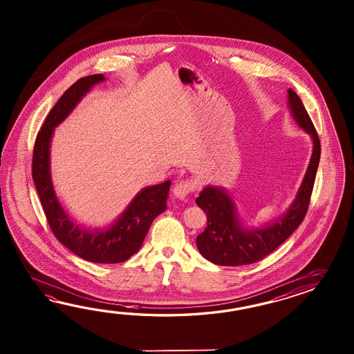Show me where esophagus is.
I'll return each mask as SVG.
<instances>
[{
	"mask_svg": "<svg viewBox=\"0 0 354 354\" xmlns=\"http://www.w3.org/2000/svg\"><path fill=\"white\" fill-rule=\"evenodd\" d=\"M197 189V182L195 180H180L178 183H176L174 188V194L177 198L183 200L186 198L188 194H192Z\"/></svg>",
	"mask_w": 354,
	"mask_h": 354,
	"instance_id": "34e87169",
	"label": "esophagus"
}]
</instances>
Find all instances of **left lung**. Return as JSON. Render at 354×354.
<instances>
[{
	"label": "left lung",
	"mask_w": 354,
	"mask_h": 354,
	"mask_svg": "<svg viewBox=\"0 0 354 354\" xmlns=\"http://www.w3.org/2000/svg\"><path fill=\"white\" fill-rule=\"evenodd\" d=\"M288 109L299 127L313 139V154L296 198L290 209L271 224L248 229L241 224L233 198L224 188H203L196 203L205 211L207 226L196 238V245L201 256L212 263L243 266L259 262L294 233L308 212L322 153L320 140L305 106L292 90H288Z\"/></svg>",
	"instance_id": "obj_1"
}]
</instances>
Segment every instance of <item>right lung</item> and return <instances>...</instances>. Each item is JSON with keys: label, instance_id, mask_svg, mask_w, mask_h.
<instances>
[{"label": "right lung", "instance_id": "right-lung-1", "mask_svg": "<svg viewBox=\"0 0 354 354\" xmlns=\"http://www.w3.org/2000/svg\"><path fill=\"white\" fill-rule=\"evenodd\" d=\"M105 81L102 75H87L73 83L48 113L35 139L32 180L46 220L55 238L71 252L93 263H120L142 247L153 220L167 209L171 180L145 187L129 203L113 225L91 230L75 224L60 205L50 176V142L54 128L73 111L83 96Z\"/></svg>", "mask_w": 354, "mask_h": 354}]
</instances>
